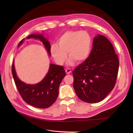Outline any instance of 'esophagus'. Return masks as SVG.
I'll list each match as a JSON object with an SVG mask.
<instances>
[{
  "label": "esophagus",
  "mask_w": 133,
  "mask_h": 133,
  "mask_svg": "<svg viewBox=\"0 0 133 133\" xmlns=\"http://www.w3.org/2000/svg\"><path fill=\"white\" fill-rule=\"evenodd\" d=\"M65 71H66L67 74H70L71 72V69L70 68H67L65 70Z\"/></svg>",
  "instance_id": "esophagus-1"
}]
</instances>
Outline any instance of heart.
Instances as JSON below:
<instances>
[{
  "label": "heart",
  "instance_id": "heart-1",
  "mask_svg": "<svg viewBox=\"0 0 133 133\" xmlns=\"http://www.w3.org/2000/svg\"><path fill=\"white\" fill-rule=\"evenodd\" d=\"M58 45H51L50 53L56 62L62 65L67 58L68 64L73 65L74 61L82 62L89 56L91 48V37L85 31H68L63 34L57 41Z\"/></svg>",
  "mask_w": 133,
  "mask_h": 133
}]
</instances>
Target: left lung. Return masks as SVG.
Here are the masks:
<instances>
[{"mask_svg":"<svg viewBox=\"0 0 133 133\" xmlns=\"http://www.w3.org/2000/svg\"><path fill=\"white\" fill-rule=\"evenodd\" d=\"M89 57L72 71L76 95L87 103L103 101L116 85L119 61L111 43L97 35Z\"/></svg>","mask_w":133,"mask_h":133,"instance_id":"left-lung-1","label":"left lung"}]
</instances>
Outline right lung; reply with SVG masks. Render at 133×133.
Listing matches in <instances>:
<instances>
[{
	"mask_svg": "<svg viewBox=\"0 0 133 133\" xmlns=\"http://www.w3.org/2000/svg\"><path fill=\"white\" fill-rule=\"evenodd\" d=\"M27 38L41 40L50 55V43L42 35L31 34ZM23 39L20 42L18 46L22 43ZM12 73L18 91L23 101L28 104L38 108H48L55 102L59 94V87L66 75L63 66L50 64L48 73L41 82L34 85L26 84L20 81L17 77L14 62L12 65Z\"/></svg>",
	"mask_w": 133,
	"mask_h": 133,
	"instance_id": "1",
	"label": "right lung"
}]
</instances>
